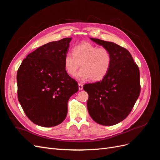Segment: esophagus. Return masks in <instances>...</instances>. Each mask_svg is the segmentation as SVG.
I'll list each match as a JSON object with an SVG mask.
<instances>
[{"instance_id": "esophagus-1", "label": "esophagus", "mask_w": 160, "mask_h": 160, "mask_svg": "<svg viewBox=\"0 0 160 160\" xmlns=\"http://www.w3.org/2000/svg\"><path fill=\"white\" fill-rule=\"evenodd\" d=\"M78 87H79V90H82L83 89V85H82L81 83H78Z\"/></svg>"}]
</instances>
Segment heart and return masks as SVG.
<instances>
[{
  "label": "heart",
  "instance_id": "1",
  "mask_svg": "<svg viewBox=\"0 0 160 160\" xmlns=\"http://www.w3.org/2000/svg\"><path fill=\"white\" fill-rule=\"evenodd\" d=\"M111 61L112 57L108 48L85 42L75 46L72 54L66 53L63 62L68 75L73 76L80 67L82 69L76 75L77 79L90 78L92 81H98L108 74Z\"/></svg>",
  "mask_w": 160,
  "mask_h": 160
}]
</instances>
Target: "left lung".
<instances>
[{
  "label": "left lung",
  "instance_id": "obj_1",
  "mask_svg": "<svg viewBox=\"0 0 160 160\" xmlns=\"http://www.w3.org/2000/svg\"><path fill=\"white\" fill-rule=\"evenodd\" d=\"M91 39L108 48L112 61L108 74L102 80L83 86L89 95L88 109L95 122L113 125L128 117L140 94L139 67L125 48L112 42Z\"/></svg>",
  "mask_w": 160,
  "mask_h": 160
}]
</instances>
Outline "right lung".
<instances>
[{
	"mask_svg": "<svg viewBox=\"0 0 160 160\" xmlns=\"http://www.w3.org/2000/svg\"><path fill=\"white\" fill-rule=\"evenodd\" d=\"M71 38L38 47L24 59L17 71V95L24 112L42 127L61 123L67 103L78 91V83L67 73L64 57Z\"/></svg>",
	"mask_w": 160,
	"mask_h": 160,
	"instance_id": "obj_1",
	"label": "right lung"
}]
</instances>
